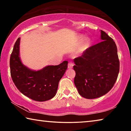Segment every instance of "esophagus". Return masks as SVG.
I'll return each instance as SVG.
<instances>
[{"instance_id": "1", "label": "esophagus", "mask_w": 131, "mask_h": 131, "mask_svg": "<svg viewBox=\"0 0 131 131\" xmlns=\"http://www.w3.org/2000/svg\"><path fill=\"white\" fill-rule=\"evenodd\" d=\"M73 65H74V64L72 62H69V63H68V68L69 69H72V68H73Z\"/></svg>"}]
</instances>
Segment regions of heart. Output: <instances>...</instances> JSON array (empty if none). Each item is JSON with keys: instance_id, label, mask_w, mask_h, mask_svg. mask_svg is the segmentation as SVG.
Instances as JSON below:
<instances>
[{"instance_id": "b5f03b06", "label": "heart", "mask_w": 131, "mask_h": 131, "mask_svg": "<svg viewBox=\"0 0 131 131\" xmlns=\"http://www.w3.org/2000/svg\"><path fill=\"white\" fill-rule=\"evenodd\" d=\"M83 38L84 37L81 36H80V40H83ZM88 47V42L87 41H84L83 43H82L81 46L80 48V51L81 52V51H83L84 50H85L86 48H87V47Z\"/></svg>"}]
</instances>
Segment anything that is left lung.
I'll return each instance as SVG.
<instances>
[{
	"label": "left lung",
	"instance_id": "8db88e82",
	"mask_svg": "<svg viewBox=\"0 0 131 131\" xmlns=\"http://www.w3.org/2000/svg\"><path fill=\"white\" fill-rule=\"evenodd\" d=\"M102 41L85 50L74 59V79L79 94L86 99L101 97L109 91L117 80L119 62L116 44L101 30Z\"/></svg>",
	"mask_w": 131,
	"mask_h": 131
}]
</instances>
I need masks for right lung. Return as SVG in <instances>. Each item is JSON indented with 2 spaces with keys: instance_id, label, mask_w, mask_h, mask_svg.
Here are the masks:
<instances>
[{
  "instance_id": "add662e5",
  "label": "right lung",
  "mask_w": 131,
  "mask_h": 131,
  "mask_svg": "<svg viewBox=\"0 0 131 131\" xmlns=\"http://www.w3.org/2000/svg\"><path fill=\"white\" fill-rule=\"evenodd\" d=\"M20 37L17 40L10 56L11 76L19 91L32 100L44 102L55 96L59 81L68 68V62L49 65L35 71L23 65L19 57Z\"/></svg>"
}]
</instances>
